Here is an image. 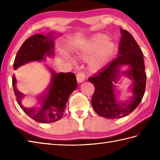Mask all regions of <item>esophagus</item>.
Masks as SVG:
<instances>
[{
	"label": "esophagus",
	"instance_id": "esophagus-1",
	"mask_svg": "<svg viewBox=\"0 0 160 160\" xmlns=\"http://www.w3.org/2000/svg\"><path fill=\"white\" fill-rule=\"evenodd\" d=\"M76 80L78 83L82 82L85 80V74L83 72H80L76 75Z\"/></svg>",
	"mask_w": 160,
	"mask_h": 160
}]
</instances>
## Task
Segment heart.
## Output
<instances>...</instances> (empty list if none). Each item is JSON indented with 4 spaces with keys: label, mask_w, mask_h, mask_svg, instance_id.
I'll use <instances>...</instances> for the list:
<instances>
[{
    "label": "heart",
    "mask_w": 160,
    "mask_h": 160,
    "mask_svg": "<svg viewBox=\"0 0 160 160\" xmlns=\"http://www.w3.org/2000/svg\"><path fill=\"white\" fill-rule=\"evenodd\" d=\"M115 50V43L101 33L93 35L76 45L77 55L81 59L87 60L88 69L92 73L104 69L113 59Z\"/></svg>",
    "instance_id": "obj_1"
}]
</instances>
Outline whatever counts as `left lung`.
Segmentation results:
<instances>
[{
  "label": "left lung",
  "instance_id": "8db88e82",
  "mask_svg": "<svg viewBox=\"0 0 160 160\" xmlns=\"http://www.w3.org/2000/svg\"><path fill=\"white\" fill-rule=\"evenodd\" d=\"M122 34L118 56L97 76L89 78L95 87L91 104L96 113L105 118H121L133 111L140 104L146 89L143 53L133 37L127 30L120 29ZM128 65L129 69L121 68ZM127 78L131 81L129 95L121 100L119 85Z\"/></svg>",
  "mask_w": 160,
  "mask_h": 160
}]
</instances>
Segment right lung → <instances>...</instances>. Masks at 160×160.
<instances>
[{"instance_id":"1","label":"right lung","mask_w":160,"mask_h":160,"mask_svg":"<svg viewBox=\"0 0 160 160\" xmlns=\"http://www.w3.org/2000/svg\"><path fill=\"white\" fill-rule=\"evenodd\" d=\"M53 33L47 36L35 34L27 39L16 54L13 69L32 61H42L45 56L54 55ZM48 69L51 73L49 86L37 104L32 107L24 105V94L17 89L14 75L12 79L13 91L19 106L29 117L41 123H52L60 120L69 96L77 88L76 77L73 73H57L51 68Z\"/></svg>"}]
</instances>
